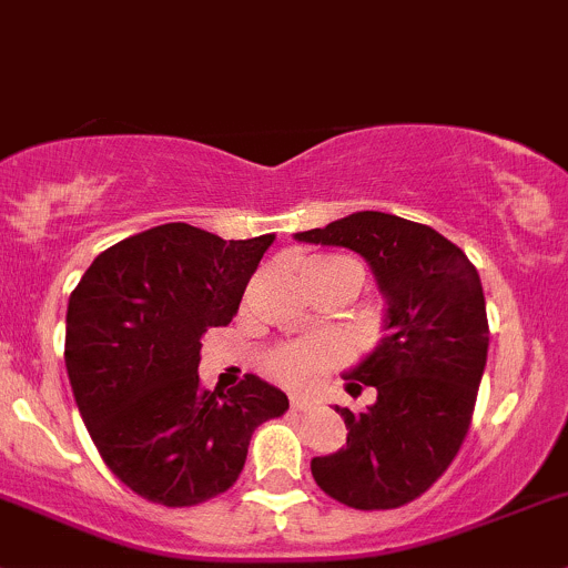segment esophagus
Returning <instances> with one entry per match:
<instances>
[{"label":"esophagus","mask_w":568,"mask_h":568,"mask_svg":"<svg viewBox=\"0 0 568 568\" xmlns=\"http://www.w3.org/2000/svg\"><path fill=\"white\" fill-rule=\"evenodd\" d=\"M291 409H294V412H307V409H313V400L311 398H302V395H294V398H291Z\"/></svg>","instance_id":"esophagus-1"}]
</instances>
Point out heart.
<instances>
[{
    "label": "heart",
    "mask_w": 568,
    "mask_h": 568,
    "mask_svg": "<svg viewBox=\"0 0 568 568\" xmlns=\"http://www.w3.org/2000/svg\"><path fill=\"white\" fill-rule=\"evenodd\" d=\"M305 272L324 274V277H337L354 291L363 283V272L354 261L341 255H318L311 257ZM341 354L332 343L326 341H294L283 343V346L272 348L263 359V371L272 376L280 385L291 387V390H311L316 387L326 374L337 365Z\"/></svg>",
    "instance_id": "1"
}]
</instances>
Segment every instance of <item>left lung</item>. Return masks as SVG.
<instances>
[{
    "label": "left lung",
    "mask_w": 568,
    "mask_h": 568,
    "mask_svg": "<svg viewBox=\"0 0 568 568\" xmlns=\"http://www.w3.org/2000/svg\"><path fill=\"white\" fill-rule=\"evenodd\" d=\"M300 242L346 247L368 261L385 296V337L348 374V395L374 387L363 412L335 406L346 448L316 456L313 478L359 511L420 497L459 454L489 352L480 277L454 242L420 222L357 211Z\"/></svg>",
    "instance_id": "obj_1"
}]
</instances>
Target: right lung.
I'll return each mask as SVG.
<instances>
[{"mask_svg": "<svg viewBox=\"0 0 568 568\" xmlns=\"http://www.w3.org/2000/svg\"><path fill=\"white\" fill-rule=\"evenodd\" d=\"M274 233L225 242L170 222L90 263L68 300L65 368L106 467L145 500L183 508L236 484L252 432L288 398L247 374L200 385V337L236 316Z\"/></svg>", "mask_w": 568, "mask_h": 568, "instance_id": "add662e5", "label": "right lung"}]
</instances>
